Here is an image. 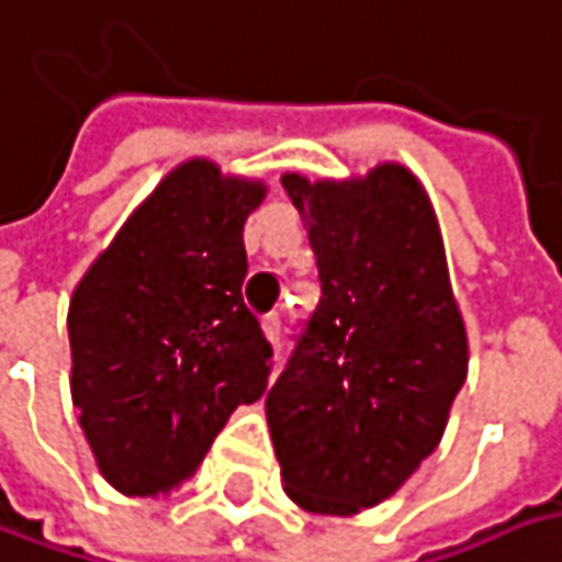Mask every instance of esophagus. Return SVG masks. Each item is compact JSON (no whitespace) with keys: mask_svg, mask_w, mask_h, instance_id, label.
<instances>
[{"mask_svg":"<svg viewBox=\"0 0 562 562\" xmlns=\"http://www.w3.org/2000/svg\"><path fill=\"white\" fill-rule=\"evenodd\" d=\"M280 330H282L280 314L270 312L267 317H263V334H267V340H270L273 347H280Z\"/></svg>","mask_w":562,"mask_h":562,"instance_id":"obj_1","label":"esophagus"}]
</instances>
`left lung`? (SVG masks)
I'll return each mask as SVG.
<instances>
[{
  "mask_svg": "<svg viewBox=\"0 0 562 562\" xmlns=\"http://www.w3.org/2000/svg\"><path fill=\"white\" fill-rule=\"evenodd\" d=\"M282 187L308 225L321 302L267 394V423L289 499L356 515L442 442L468 334L432 203L404 165L349 181L282 175Z\"/></svg>",
  "mask_w": 562,
  "mask_h": 562,
  "instance_id": "left-lung-1",
  "label": "left lung"
}]
</instances>
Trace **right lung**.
Returning a JSON list of instances; mask_svg holds the SVG:
<instances>
[{"label": "right lung", "mask_w": 562, "mask_h": 562, "mask_svg": "<svg viewBox=\"0 0 562 562\" xmlns=\"http://www.w3.org/2000/svg\"><path fill=\"white\" fill-rule=\"evenodd\" d=\"M267 187L190 158L101 250L69 302L72 404L108 483L168 496L196 474L270 356L241 295L245 222Z\"/></svg>", "instance_id": "add662e5"}]
</instances>
